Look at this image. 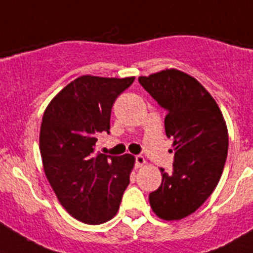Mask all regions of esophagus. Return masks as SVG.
Listing matches in <instances>:
<instances>
[{
	"mask_svg": "<svg viewBox=\"0 0 253 253\" xmlns=\"http://www.w3.org/2000/svg\"><path fill=\"white\" fill-rule=\"evenodd\" d=\"M146 161L143 156H135V165H136V167H143Z\"/></svg>",
	"mask_w": 253,
	"mask_h": 253,
	"instance_id": "1",
	"label": "esophagus"
}]
</instances>
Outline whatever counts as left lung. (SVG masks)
<instances>
[{"label": "left lung", "mask_w": 253, "mask_h": 253, "mask_svg": "<svg viewBox=\"0 0 253 253\" xmlns=\"http://www.w3.org/2000/svg\"><path fill=\"white\" fill-rule=\"evenodd\" d=\"M139 82L167 110L165 128L175 153L172 171L161 169L162 182L149 194L150 207L163 220H181L206 202L221 177L229 145L226 123L209 91L184 72L166 69L139 77Z\"/></svg>", "instance_id": "obj_1"}]
</instances>
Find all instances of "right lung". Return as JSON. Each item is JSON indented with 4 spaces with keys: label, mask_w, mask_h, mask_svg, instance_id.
Segmentation results:
<instances>
[{
    "label": "right lung",
    "mask_w": 253,
    "mask_h": 253,
    "mask_svg": "<svg viewBox=\"0 0 253 253\" xmlns=\"http://www.w3.org/2000/svg\"><path fill=\"white\" fill-rule=\"evenodd\" d=\"M133 80L82 76L43 113L40 150L46 177L68 213L86 224L113 218L130 184L133 156H107L95 146L101 132L109 133L112 107Z\"/></svg>",
    "instance_id": "1"
}]
</instances>
